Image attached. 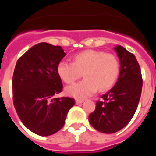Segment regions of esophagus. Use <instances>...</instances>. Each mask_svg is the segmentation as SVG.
Returning <instances> with one entry per match:
<instances>
[{"label":"esophagus","mask_w":156,"mask_h":156,"mask_svg":"<svg viewBox=\"0 0 156 156\" xmlns=\"http://www.w3.org/2000/svg\"><path fill=\"white\" fill-rule=\"evenodd\" d=\"M75 102H76V105H80L83 102V99H76Z\"/></svg>","instance_id":"esophagus-1"}]
</instances>
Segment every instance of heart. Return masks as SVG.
I'll return each instance as SVG.
<instances>
[{"label":"heart","instance_id":"b5f03b06","mask_svg":"<svg viewBox=\"0 0 156 156\" xmlns=\"http://www.w3.org/2000/svg\"><path fill=\"white\" fill-rule=\"evenodd\" d=\"M120 72L119 62L115 55L101 51L88 50L73 57V62L60 61L57 73L62 81L71 83L83 74V81L68 86L66 94L76 98H85L97 89L105 91L113 87Z\"/></svg>","mask_w":156,"mask_h":156}]
</instances>
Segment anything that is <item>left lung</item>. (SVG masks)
Wrapping results in <instances>:
<instances>
[{
    "label": "left lung",
    "instance_id": "obj_1",
    "mask_svg": "<svg viewBox=\"0 0 156 156\" xmlns=\"http://www.w3.org/2000/svg\"><path fill=\"white\" fill-rule=\"evenodd\" d=\"M114 49L120 62L118 81L96 103L94 112L88 117L92 126L105 134L115 133L129 124L137 109L143 84L135 56L119 45Z\"/></svg>",
    "mask_w": 156,
    "mask_h": 156
}]
</instances>
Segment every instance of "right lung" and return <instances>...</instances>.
<instances>
[{"label":"right lung","instance_id":"right-lung-1","mask_svg":"<svg viewBox=\"0 0 156 156\" xmlns=\"http://www.w3.org/2000/svg\"><path fill=\"white\" fill-rule=\"evenodd\" d=\"M66 53L60 46L41 42L19 58L12 78L13 103L22 124L34 134L48 136L61 129L73 98H54L62 89L57 73Z\"/></svg>","mask_w":156,"mask_h":156}]
</instances>
